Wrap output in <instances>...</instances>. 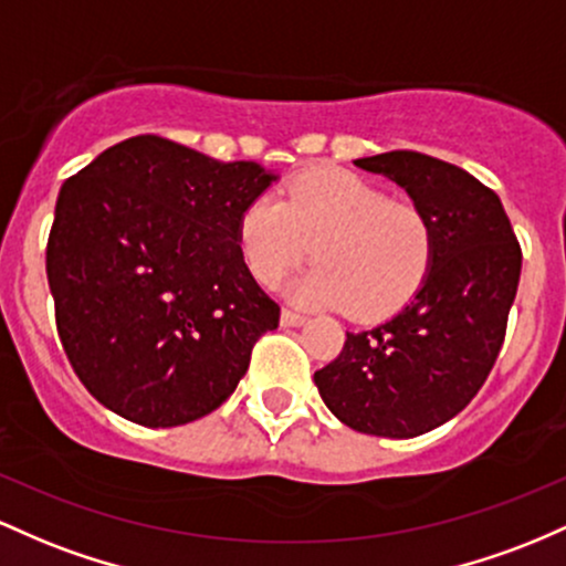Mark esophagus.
<instances>
[{
    "label": "esophagus",
    "instance_id": "1",
    "mask_svg": "<svg viewBox=\"0 0 566 566\" xmlns=\"http://www.w3.org/2000/svg\"><path fill=\"white\" fill-rule=\"evenodd\" d=\"M307 321L302 313H294V310H283L281 313V323L285 328H294V326H302V323Z\"/></svg>",
    "mask_w": 566,
    "mask_h": 566
}]
</instances>
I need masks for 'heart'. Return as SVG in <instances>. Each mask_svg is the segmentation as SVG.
<instances>
[{"label": "heart", "mask_w": 566, "mask_h": 566, "mask_svg": "<svg viewBox=\"0 0 566 566\" xmlns=\"http://www.w3.org/2000/svg\"><path fill=\"white\" fill-rule=\"evenodd\" d=\"M238 249L262 285H277L315 251L317 264L291 283V296L377 321L422 285L433 227L420 208L364 176L310 170L285 184L281 200L259 195L243 208Z\"/></svg>", "instance_id": "1"}]
</instances>
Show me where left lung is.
<instances>
[{
    "label": "left lung",
    "mask_w": 566,
    "mask_h": 566,
    "mask_svg": "<svg viewBox=\"0 0 566 566\" xmlns=\"http://www.w3.org/2000/svg\"><path fill=\"white\" fill-rule=\"evenodd\" d=\"M358 168L406 189L433 227V262L390 321L347 332L315 371L323 403L347 428L415 438L449 422L486 382L505 339L522 249L503 202L468 170L420 151L360 157Z\"/></svg>",
    "instance_id": "8db88e82"
}]
</instances>
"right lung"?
Here are the masks:
<instances>
[{"label": "right lung", "instance_id": "add662e5", "mask_svg": "<svg viewBox=\"0 0 566 566\" xmlns=\"http://www.w3.org/2000/svg\"><path fill=\"white\" fill-rule=\"evenodd\" d=\"M277 174L160 136L101 151L61 187L48 283L87 392L144 428L200 420L232 396L281 307L238 249V219Z\"/></svg>", "mask_w": 566, "mask_h": 566}]
</instances>
